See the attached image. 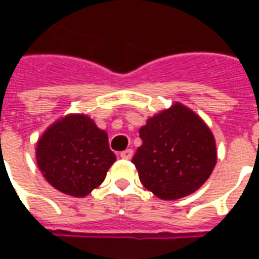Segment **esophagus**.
<instances>
[{"mask_svg": "<svg viewBox=\"0 0 259 259\" xmlns=\"http://www.w3.org/2000/svg\"><path fill=\"white\" fill-rule=\"evenodd\" d=\"M132 157H133V150H130V148L120 152V158H123V159H130Z\"/></svg>", "mask_w": 259, "mask_h": 259, "instance_id": "esophagus-1", "label": "esophagus"}]
</instances>
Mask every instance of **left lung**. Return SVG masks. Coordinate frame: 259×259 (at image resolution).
<instances>
[{
  "label": "left lung",
  "instance_id": "1",
  "mask_svg": "<svg viewBox=\"0 0 259 259\" xmlns=\"http://www.w3.org/2000/svg\"><path fill=\"white\" fill-rule=\"evenodd\" d=\"M143 141L132 162L147 190L161 200L194 193L217 165V144L205 122L176 102L139 130Z\"/></svg>",
  "mask_w": 259,
  "mask_h": 259
}]
</instances>
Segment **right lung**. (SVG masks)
Masks as SVG:
<instances>
[{"label": "right lung", "instance_id": "1", "mask_svg": "<svg viewBox=\"0 0 259 259\" xmlns=\"http://www.w3.org/2000/svg\"><path fill=\"white\" fill-rule=\"evenodd\" d=\"M38 169L50 185L73 197H84L101 185L116 157L107 132L83 113H72L48 127L37 141Z\"/></svg>", "mask_w": 259, "mask_h": 259}]
</instances>
